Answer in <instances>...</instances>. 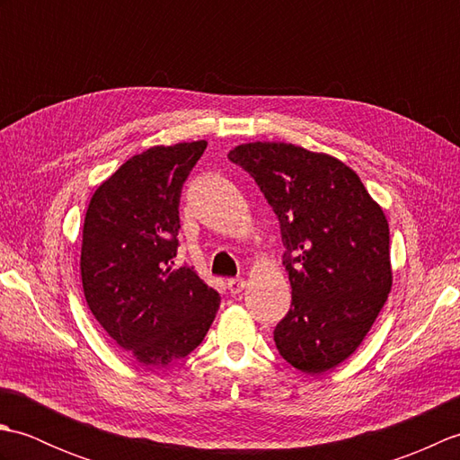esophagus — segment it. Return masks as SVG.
Instances as JSON below:
<instances>
[{
	"label": "esophagus",
	"instance_id": "esophagus-1",
	"mask_svg": "<svg viewBox=\"0 0 460 460\" xmlns=\"http://www.w3.org/2000/svg\"><path fill=\"white\" fill-rule=\"evenodd\" d=\"M227 288L233 296H237L239 292H243V288H245V279H229Z\"/></svg>",
	"mask_w": 460,
	"mask_h": 460
}]
</instances>
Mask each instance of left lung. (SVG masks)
Wrapping results in <instances>:
<instances>
[{"label": "left lung", "instance_id": "8db88e82", "mask_svg": "<svg viewBox=\"0 0 460 460\" xmlns=\"http://www.w3.org/2000/svg\"><path fill=\"white\" fill-rule=\"evenodd\" d=\"M277 213L292 305L275 328L279 354L322 374L354 354L392 290L389 225L354 170L285 142L229 152Z\"/></svg>", "mask_w": 460, "mask_h": 460}]
</instances>
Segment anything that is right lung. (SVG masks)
<instances>
[{"instance_id":"right-lung-1","label":"right lung","mask_w":460,"mask_h":460,"mask_svg":"<svg viewBox=\"0 0 460 460\" xmlns=\"http://www.w3.org/2000/svg\"><path fill=\"white\" fill-rule=\"evenodd\" d=\"M208 142L154 146L99 185L83 227L86 305L116 344L160 367L198 348L219 295L191 267H173L180 198Z\"/></svg>"}]
</instances>
